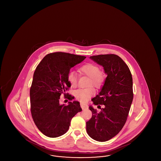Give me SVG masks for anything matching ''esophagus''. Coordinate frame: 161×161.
Here are the masks:
<instances>
[{
    "instance_id": "esophagus-1",
    "label": "esophagus",
    "mask_w": 161,
    "mask_h": 161,
    "mask_svg": "<svg viewBox=\"0 0 161 161\" xmlns=\"http://www.w3.org/2000/svg\"><path fill=\"white\" fill-rule=\"evenodd\" d=\"M80 106H81V107L82 108V109H86V108H88V105H87V104H84V103H80Z\"/></svg>"
}]
</instances>
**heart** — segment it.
<instances>
[{"instance_id":"b5f03b06","label":"heart","mask_w":161,"mask_h":161,"mask_svg":"<svg viewBox=\"0 0 161 161\" xmlns=\"http://www.w3.org/2000/svg\"><path fill=\"white\" fill-rule=\"evenodd\" d=\"M78 72L80 74L89 77L88 86L93 85L97 88H100L104 86L106 80V74L104 72L100 70L99 67L92 63H88L81 66ZM68 80L71 86L76 87L78 83L77 75L73 71H70L67 75ZM95 93V90L92 86L84 89H79L75 91L74 95L77 100L85 103L90 97Z\"/></svg>"}]
</instances>
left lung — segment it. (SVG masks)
<instances>
[{
    "mask_svg": "<svg viewBox=\"0 0 161 161\" xmlns=\"http://www.w3.org/2000/svg\"><path fill=\"white\" fill-rule=\"evenodd\" d=\"M90 58L103 66L107 77L99 95L92 100L93 104L104 107L98 112L89 107L92 116L86 122V131L94 140L105 142L116 136L127 121L133 98V80L128 66L118 55L104 54Z\"/></svg>",
    "mask_w": 161,
    "mask_h": 161,
    "instance_id": "obj_1",
    "label": "left lung"
}]
</instances>
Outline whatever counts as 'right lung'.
Wrapping results in <instances>:
<instances>
[{"label": "right lung", "instance_id": "right-lung-1", "mask_svg": "<svg viewBox=\"0 0 161 161\" xmlns=\"http://www.w3.org/2000/svg\"><path fill=\"white\" fill-rule=\"evenodd\" d=\"M85 56L62 52L50 53L40 62L34 73L30 88L31 112L33 121L43 135L57 138L66 133L72 118L82 110L78 101L60 105L62 93L70 87L67 75L71 69L83 61ZM69 101L74 97L69 95Z\"/></svg>", "mask_w": 161, "mask_h": 161}]
</instances>
